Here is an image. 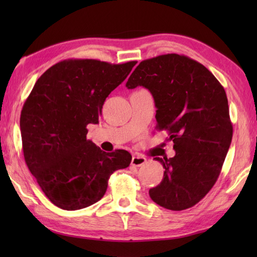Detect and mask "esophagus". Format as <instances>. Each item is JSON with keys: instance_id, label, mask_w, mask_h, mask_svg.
<instances>
[{"instance_id": "34e87169", "label": "esophagus", "mask_w": 257, "mask_h": 257, "mask_svg": "<svg viewBox=\"0 0 257 257\" xmlns=\"http://www.w3.org/2000/svg\"><path fill=\"white\" fill-rule=\"evenodd\" d=\"M147 162V159L145 157H140V156H134L132 159V166L134 167H140L144 166Z\"/></svg>"}]
</instances>
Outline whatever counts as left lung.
<instances>
[{
	"label": "left lung",
	"instance_id": "1",
	"mask_svg": "<svg viewBox=\"0 0 257 257\" xmlns=\"http://www.w3.org/2000/svg\"><path fill=\"white\" fill-rule=\"evenodd\" d=\"M143 86L157 107V130L168 133L176 156L155 158L165 168L152 201L172 211L195 205L220 176L233 127L225 90L214 75L194 59L167 54L141 62L125 84Z\"/></svg>",
	"mask_w": 257,
	"mask_h": 257
}]
</instances>
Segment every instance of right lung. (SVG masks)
I'll return each instance as SVG.
<instances>
[{
	"label": "right lung",
	"mask_w": 257,
	"mask_h": 257,
	"mask_svg": "<svg viewBox=\"0 0 257 257\" xmlns=\"http://www.w3.org/2000/svg\"><path fill=\"white\" fill-rule=\"evenodd\" d=\"M137 62L67 59L48 68L24 102L20 125L24 159L43 192L63 210L84 209L106 193L111 174L129 167L125 150L105 152L86 138L110 92Z\"/></svg>",
	"instance_id": "add662e5"
}]
</instances>
